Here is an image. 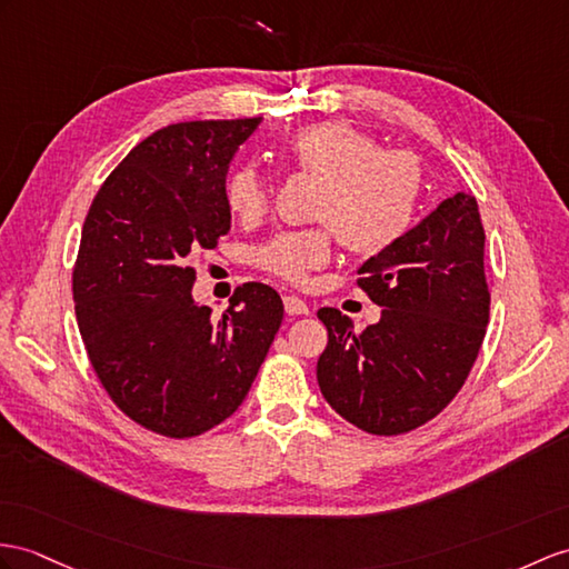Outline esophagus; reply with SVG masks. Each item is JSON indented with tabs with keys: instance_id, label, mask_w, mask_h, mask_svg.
<instances>
[{
	"instance_id": "esophagus-1",
	"label": "esophagus",
	"mask_w": 569,
	"mask_h": 569,
	"mask_svg": "<svg viewBox=\"0 0 569 569\" xmlns=\"http://www.w3.org/2000/svg\"><path fill=\"white\" fill-rule=\"evenodd\" d=\"M284 311L289 316H309L311 307L303 299H299V297H284Z\"/></svg>"
}]
</instances>
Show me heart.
I'll list each match as a JSON object with an SVG mask.
<instances>
[{"mask_svg": "<svg viewBox=\"0 0 569 569\" xmlns=\"http://www.w3.org/2000/svg\"><path fill=\"white\" fill-rule=\"evenodd\" d=\"M284 161L321 180L313 219L323 229L280 233L258 248V266L292 284L328 266L330 233L357 256H379L410 229L418 210L422 173L406 151H381L369 134L348 122H316L284 144ZM270 186L253 166H241L227 183L229 210L258 221L268 210Z\"/></svg>", "mask_w": 569, "mask_h": 569, "instance_id": "obj_1", "label": "heart"}]
</instances>
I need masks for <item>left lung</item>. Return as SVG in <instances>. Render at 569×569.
Wrapping results in <instances>:
<instances>
[{
  "mask_svg": "<svg viewBox=\"0 0 569 569\" xmlns=\"http://www.w3.org/2000/svg\"><path fill=\"white\" fill-rule=\"evenodd\" d=\"M485 231L468 192L441 200L420 224L359 268L357 284L383 309L355 332L321 309L328 345L316 379L330 408L369 435H403L445 410L473 367L490 318Z\"/></svg>",
  "mask_w": 569,
  "mask_h": 569,
  "instance_id": "left-lung-1",
  "label": "left lung"
}]
</instances>
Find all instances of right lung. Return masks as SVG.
<instances>
[{
	"label": "right lung",
	"instance_id": "1",
	"mask_svg": "<svg viewBox=\"0 0 569 569\" xmlns=\"http://www.w3.org/2000/svg\"><path fill=\"white\" fill-rule=\"evenodd\" d=\"M260 118L161 128L106 178L72 272L74 311L96 377L151 432L198 437L237 412L280 330L272 287L246 282L212 316L192 299L188 256L231 227L227 171Z\"/></svg>",
	"mask_w": 569,
	"mask_h": 569
}]
</instances>
